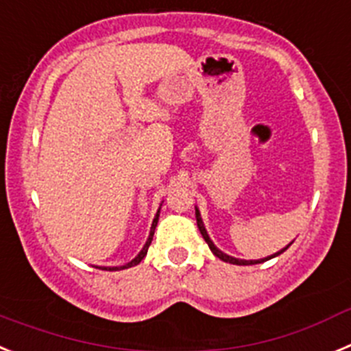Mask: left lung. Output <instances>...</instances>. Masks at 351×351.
<instances>
[{"mask_svg":"<svg viewBox=\"0 0 351 351\" xmlns=\"http://www.w3.org/2000/svg\"><path fill=\"white\" fill-rule=\"evenodd\" d=\"M195 220H197V227H199V230H201V234H203L204 241L208 243V246H210V250L213 252V255H217V257H219L220 261H223V262H229V264H236V266H252V264H261V262H266V261H269V258H273V257H278V255H280V254H283V252H285L287 248H289V246L292 245V243H290V245H287L285 248H282V250H280V252H276V254L269 255V257L258 258V261H245V258H236V257H232V255H227V254H223L222 250H219V248H217V246H215V243L211 241V238H210V236H208V232H206V227H204V223H203V219H201V211H199V208H197V206H195Z\"/></svg>","mask_w":351,"mask_h":351,"instance_id":"1","label":"left lung"}]
</instances>
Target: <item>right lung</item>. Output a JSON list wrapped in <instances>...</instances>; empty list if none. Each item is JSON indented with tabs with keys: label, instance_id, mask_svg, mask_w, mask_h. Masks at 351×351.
I'll return each mask as SVG.
<instances>
[{
	"label": "right lung",
	"instance_id": "right-lung-1",
	"mask_svg": "<svg viewBox=\"0 0 351 351\" xmlns=\"http://www.w3.org/2000/svg\"><path fill=\"white\" fill-rule=\"evenodd\" d=\"M162 206V204H160ZM160 206L159 210H157L156 217H154V222H152V227H150V234H148L147 238V243L143 245V248L140 250V254L136 255V257L132 258L131 262H128V264H124V266H113V267H106V266H101L99 269H108V271H121V269H128V267H132V266H138L141 261L145 258V255H147L148 252V246H150V243H152V238H154V232H156V227H157V222H159V213H160Z\"/></svg>",
	"mask_w": 351,
	"mask_h": 351
}]
</instances>
